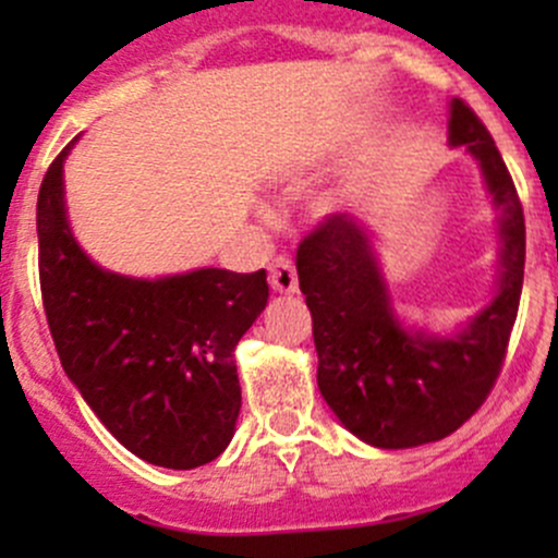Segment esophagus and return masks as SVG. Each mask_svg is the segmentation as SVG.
<instances>
[{
    "instance_id": "obj_1",
    "label": "esophagus",
    "mask_w": 558,
    "mask_h": 558,
    "mask_svg": "<svg viewBox=\"0 0 558 558\" xmlns=\"http://www.w3.org/2000/svg\"><path fill=\"white\" fill-rule=\"evenodd\" d=\"M269 286H272L278 294H294V291L300 289V278H296V267L291 258H272V264H269Z\"/></svg>"
}]
</instances>
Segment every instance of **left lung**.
<instances>
[{
    "mask_svg": "<svg viewBox=\"0 0 558 558\" xmlns=\"http://www.w3.org/2000/svg\"><path fill=\"white\" fill-rule=\"evenodd\" d=\"M451 145L481 165L499 210V291L456 337L404 331L388 305L367 229L326 216L296 251L300 289L313 315L318 388L337 418L375 448H415L459 429L502 373L519 315L526 227L502 154L470 105L451 102Z\"/></svg>",
    "mask_w": 558,
    "mask_h": 558,
    "instance_id": "obj_1",
    "label": "left lung"
}]
</instances>
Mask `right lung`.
I'll list each match as a JSON object with an SVG mask.
<instances>
[{"label": "right lung", "instance_id": "1", "mask_svg": "<svg viewBox=\"0 0 558 558\" xmlns=\"http://www.w3.org/2000/svg\"><path fill=\"white\" fill-rule=\"evenodd\" d=\"M66 154L37 196L39 289L61 367L126 451L170 470L207 464L234 435V348L267 305V272L134 280L97 267L66 223Z\"/></svg>", "mask_w": 558, "mask_h": 558}]
</instances>
